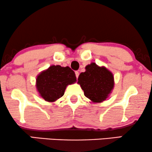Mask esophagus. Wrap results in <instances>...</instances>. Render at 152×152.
Masks as SVG:
<instances>
[{
	"mask_svg": "<svg viewBox=\"0 0 152 152\" xmlns=\"http://www.w3.org/2000/svg\"><path fill=\"white\" fill-rule=\"evenodd\" d=\"M79 75H80V73H79V72H78V71H76V72H75V75H76V77H77V78H78Z\"/></svg>",
	"mask_w": 152,
	"mask_h": 152,
	"instance_id": "1",
	"label": "esophagus"
}]
</instances>
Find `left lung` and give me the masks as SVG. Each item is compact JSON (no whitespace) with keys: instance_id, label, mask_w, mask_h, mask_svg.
<instances>
[{"instance_id":"left-lung-1","label":"left lung","mask_w":152,"mask_h":152,"mask_svg":"<svg viewBox=\"0 0 152 152\" xmlns=\"http://www.w3.org/2000/svg\"><path fill=\"white\" fill-rule=\"evenodd\" d=\"M81 72L77 84L84 91V95L92 103H101L109 97L114 88V77L105 66H99L94 62L85 67Z\"/></svg>"}]
</instances>
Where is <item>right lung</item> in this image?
Instances as JSON below:
<instances>
[{
	"mask_svg": "<svg viewBox=\"0 0 152 152\" xmlns=\"http://www.w3.org/2000/svg\"><path fill=\"white\" fill-rule=\"evenodd\" d=\"M76 81L75 74L68 66L53 65L37 76L36 88L44 100L55 102L63 96L67 86Z\"/></svg>",
	"mask_w": 152,
	"mask_h": 152,
	"instance_id": "add662e5",
	"label": "right lung"
}]
</instances>
